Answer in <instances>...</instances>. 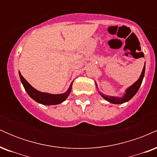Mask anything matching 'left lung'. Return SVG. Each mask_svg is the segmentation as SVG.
<instances>
[{
  "label": "left lung",
  "mask_w": 157,
  "mask_h": 157,
  "mask_svg": "<svg viewBox=\"0 0 157 157\" xmlns=\"http://www.w3.org/2000/svg\"><path fill=\"white\" fill-rule=\"evenodd\" d=\"M145 65H144L143 68H142V71L141 75H140V77L134 83H133L131 86L128 87L127 89H125V93L124 94L122 95V97H114V96H109V95H106L104 94L103 93H102L101 91H98V93L100 94V95L101 96L102 98H104L106 101L111 102V103L113 104H122L124 102H126L131 100L133 97L136 94V92L138 91L139 89L141 86L142 82L144 78V75H145ZM95 85L97 86V90L98 89V86H97V82H95Z\"/></svg>",
  "instance_id": "left-lung-1"
}]
</instances>
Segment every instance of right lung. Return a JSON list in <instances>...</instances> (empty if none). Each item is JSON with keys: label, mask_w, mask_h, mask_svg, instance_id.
Segmentation results:
<instances>
[{"label": "right lung", "mask_w": 157, "mask_h": 157, "mask_svg": "<svg viewBox=\"0 0 157 157\" xmlns=\"http://www.w3.org/2000/svg\"><path fill=\"white\" fill-rule=\"evenodd\" d=\"M19 76L23 87H24L27 94L29 95V97L32 99H33L35 101L38 102V103H40L42 105H57V104H60L61 102H64L67 99V97L70 94V93H71V88H72L73 82H71V83L70 84L67 91L63 94H53L50 93L42 92V91H40L38 90L35 89L34 87H32L31 85L27 82L26 79L21 75L20 71Z\"/></svg>", "instance_id": "1"}]
</instances>
